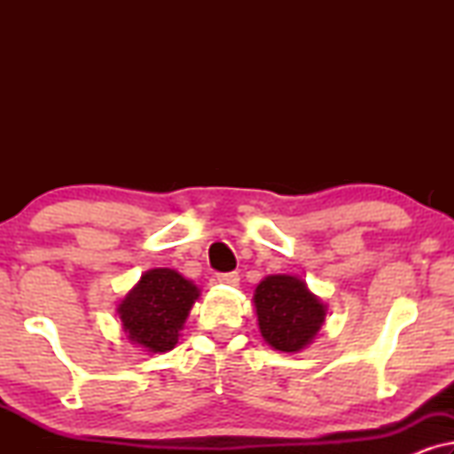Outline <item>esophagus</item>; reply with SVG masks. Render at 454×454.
Instances as JSON below:
<instances>
[{
	"mask_svg": "<svg viewBox=\"0 0 454 454\" xmlns=\"http://www.w3.org/2000/svg\"><path fill=\"white\" fill-rule=\"evenodd\" d=\"M216 281L229 285V287H235L239 283V275L238 272H221V275H216Z\"/></svg>",
	"mask_w": 454,
	"mask_h": 454,
	"instance_id": "obj_1",
	"label": "esophagus"
}]
</instances>
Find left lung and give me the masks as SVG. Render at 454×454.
<instances>
[{"instance_id":"left-lung-1","label":"left lung","mask_w":454,"mask_h":454,"mask_svg":"<svg viewBox=\"0 0 454 454\" xmlns=\"http://www.w3.org/2000/svg\"><path fill=\"white\" fill-rule=\"evenodd\" d=\"M258 326L272 349L295 353L312 343L325 325L326 306L301 278L270 275L254 294Z\"/></svg>"}]
</instances>
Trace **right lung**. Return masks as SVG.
Listing matches in <instances>:
<instances>
[{"mask_svg":"<svg viewBox=\"0 0 454 454\" xmlns=\"http://www.w3.org/2000/svg\"><path fill=\"white\" fill-rule=\"evenodd\" d=\"M198 297L200 289L177 270H148L117 308L123 333L151 353L171 351Z\"/></svg>","mask_w":454,"mask_h":454,"instance_id":"add662e5","label":"right lung"}]
</instances>
